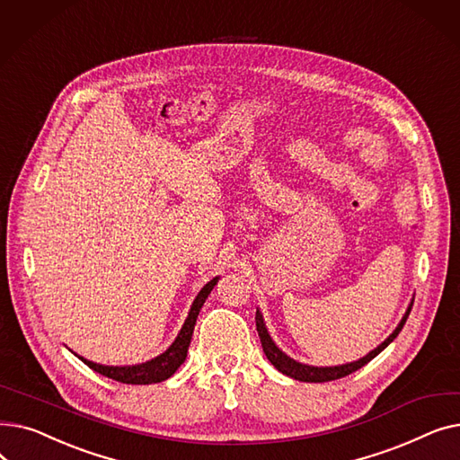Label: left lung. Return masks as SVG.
<instances>
[{"instance_id": "8db88e82", "label": "left lung", "mask_w": 460, "mask_h": 460, "mask_svg": "<svg viewBox=\"0 0 460 460\" xmlns=\"http://www.w3.org/2000/svg\"><path fill=\"white\" fill-rule=\"evenodd\" d=\"M412 304H414V302H412ZM412 304L408 305V311L404 313V317H402V321L399 323V326L395 328V332H394V333L388 337V340H385L380 347H376V349H375L373 352H369L366 358H361V359H358V361H352V364L337 366V367H311V366L298 364V361H295V359H291L288 356H285V354L274 345V341L270 340V335H269L267 328H264L262 315H261L259 311L255 313V324H257V332H259V340H261L262 350H264V354H267L270 364H272L278 371H281L283 375L291 376V378H295V380H300V382H330V380L343 378V376H347V375H350V373L361 369L366 364H369V361H371L375 356H378L385 347H388V345L395 340V337L399 335V332L402 330V326H404V323H406V319H408V315H410V311H412Z\"/></svg>"}]
</instances>
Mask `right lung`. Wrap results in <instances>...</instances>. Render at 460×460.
I'll return each instance as SVG.
<instances>
[{
    "label": "right lung",
    "mask_w": 460,
    "mask_h": 460,
    "mask_svg": "<svg viewBox=\"0 0 460 460\" xmlns=\"http://www.w3.org/2000/svg\"><path fill=\"white\" fill-rule=\"evenodd\" d=\"M217 279H220V278L210 279L201 288L199 295L196 296V300H193V304H191V309L188 313V319H186L182 330L179 332L177 340L173 341V345L169 347L164 354L156 356L155 359L145 361V364H139V366H132V367H110V366L93 364V361L84 359L80 356L78 358L84 361L87 367H91L93 371L101 373V375H104V376H108L111 380L123 382V384H156V382L167 380L169 376H172L184 364L186 352H188V347H190V341H191L193 326H196L199 311H201L207 296L210 295V291L214 288V285L217 283Z\"/></svg>",
    "instance_id": "add662e5"
}]
</instances>
